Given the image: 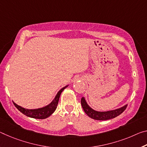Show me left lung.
I'll list each match as a JSON object with an SVG mask.
<instances>
[{
    "label": "left lung",
    "instance_id": "8db88e82",
    "mask_svg": "<svg viewBox=\"0 0 147 147\" xmlns=\"http://www.w3.org/2000/svg\"><path fill=\"white\" fill-rule=\"evenodd\" d=\"M81 105L85 113L90 118H92V119L97 120H107L109 119H112L120 115L126 109L127 105H125L120 108L115 109V110L108 111H97L93 109L92 108L88 105L87 102L86 101L84 97H82L81 99Z\"/></svg>",
    "mask_w": 147,
    "mask_h": 147
}]
</instances>
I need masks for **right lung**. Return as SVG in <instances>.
<instances>
[{
  "label": "right lung",
  "instance_id": "1",
  "mask_svg": "<svg viewBox=\"0 0 147 147\" xmlns=\"http://www.w3.org/2000/svg\"><path fill=\"white\" fill-rule=\"evenodd\" d=\"M69 85H67L63 88H61L59 92H57V95H55L54 99L52 100V101L51 102L50 104H48V105L45 107H41V108L35 109H25L23 107L18 105L16 103L13 102L15 107L19 110L21 113H23V115L28 116V117L32 118H36V119H45V118L49 117L51 116L52 114L54 113L55 109L57 108L58 102H59V97L61 95V94L62 93L65 88L68 87Z\"/></svg>",
  "mask_w": 147,
  "mask_h": 147
}]
</instances>
